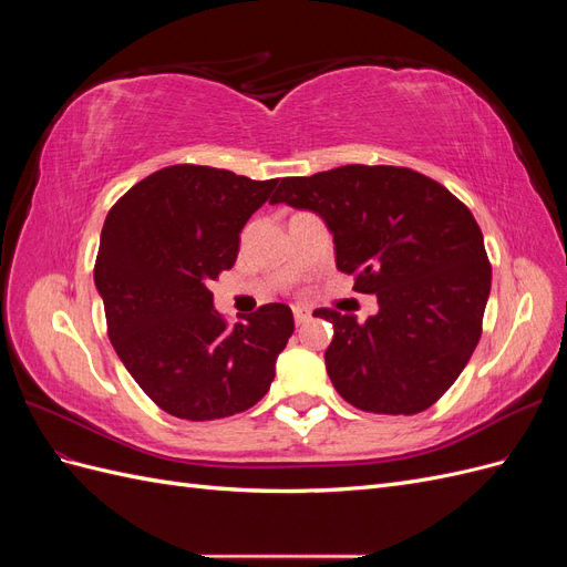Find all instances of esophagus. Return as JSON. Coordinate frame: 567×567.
<instances>
[{
	"label": "esophagus",
	"mask_w": 567,
	"mask_h": 567,
	"mask_svg": "<svg viewBox=\"0 0 567 567\" xmlns=\"http://www.w3.org/2000/svg\"><path fill=\"white\" fill-rule=\"evenodd\" d=\"M293 317H296V323H298V326H300V323H305V321H310V317H312L310 307H305V305H293Z\"/></svg>",
	"instance_id": "1"
}]
</instances>
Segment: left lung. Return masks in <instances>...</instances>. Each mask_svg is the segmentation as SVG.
Segmentation results:
<instances>
[{
	"label": "left lung",
	"mask_w": 567,
	"mask_h": 567,
	"mask_svg": "<svg viewBox=\"0 0 567 567\" xmlns=\"http://www.w3.org/2000/svg\"><path fill=\"white\" fill-rule=\"evenodd\" d=\"M269 203L312 210L333 234L336 267L379 298L367 321L333 323L326 371L338 394L371 414L411 416L458 379L483 333L492 267L483 231L456 196L409 167L342 165L286 177Z\"/></svg>",
	"instance_id": "1"
}]
</instances>
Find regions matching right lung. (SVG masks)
<instances>
[{"mask_svg": "<svg viewBox=\"0 0 567 567\" xmlns=\"http://www.w3.org/2000/svg\"><path fill=\"white\" fill-rule=\"evenodd\" d=\"M279 179L169 165L120 198L101 229L94 284L109 338L132 379L167 414L227 419L260 402L293 312L271 302L229 326L210 281L234 267L238 234Z\"/></svg>", "mask_w": 567, "mask_h": 567, "instance_id": "add662e5", "label": "right lung"}]
</instances>
